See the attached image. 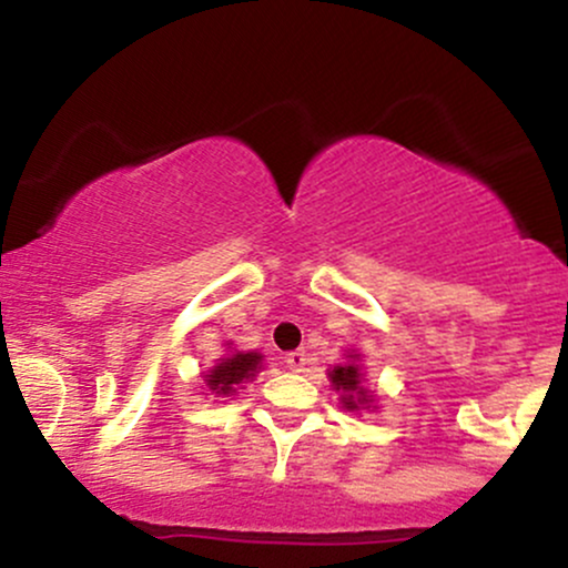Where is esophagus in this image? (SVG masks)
I'll use <instances>...</instances> for the list:
<instances>
[{"label":"esophagus","instance_id":"esophagus-1","mask_svg":"<svg viewBox=\"0 0 568 568\" xmlns=\"http://www.w3.org/2000/svg\"><path fill=\"white\" fill-rule=\"evenodd\" d=\"M306 363H310V357H306L304 349H296V352H288V357H285V366H288L291 371H304Z\"/></svg>","mask_w":568,"mask_h":568}]
</instances>
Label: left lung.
Wrapping results in <instances>:
<instances>
[{
  "label": "left lung",
  "instance_id": "obj_1",
  "mask_svg": "<svg viewBox=\"0 0 568 568\" xmlns=\"http://www.w3.org/2000/svg\"><path fill=\"white\" fill-rule=\"evenodd\" d=\"M363 355L357 349L344 352V363L328 368L331 387L338 393V403H342L344 410L349 414H363V410H376V397L374 389L366 387V379H363Z\"/></svg>",
  "mask_w": 568,
  "mask_h": 568
}]
</instances>
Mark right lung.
<instances>
[{
  "label": "right lung",
  "instance_id": "obj_1",
  "mask_svg": "<svg viewBox=\"0 0 568 568\" xmlns=\"http://www.w3.org/2000/svg\"><path fill=\"white\" fill-rule=\"evenodd\" d=\"M264 368V355L262 352L251 349H234L232 342L226 344V355L219 357V363L213 368H207L202 374V382H205L207 389L205 395L213 397H234L240 389H245L247 382L256 379L258 371Z\"/></svg>",
  "mask_w": 568,
  "mask_h": 568
}]
</instances>
